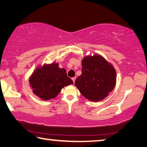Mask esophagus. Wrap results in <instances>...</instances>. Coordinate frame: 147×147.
I'll return each mask as SVG.
<instances>
[{"instance_id":"esophagus-1","label":"esophagus","mask_w":147,"mask_h":147,"mask_svg":"<svg viewBox=\"0 0 147 147\" xmlns=\"http://www.w3.org/2000/svg\"><path fill=\"white\" fill-rule=\"evenodd\" d=\"M76 77H73L72 78V80H73V82L74 83V82H75V80H76Z\"/></svg>"}]
</instances>
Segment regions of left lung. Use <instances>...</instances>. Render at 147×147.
Here are the masks:
<instances>
[{
	"label": "left lung",
	"instance_id": "1",
	"mask_svg": "<svg viewBox=\"0 0 147 147\" xmlns=\"http://www.w3.org/2000/svg\"><path fill=\"white\" fill-rule=\"evenodd\" d=\"M82 66V74L76 78L75 86L81 94L90 101L103 99L115 86V68L99 55L86 57Z\"/></svg>",
	"mask_w": 147,
	"mask_h": 147
}]
</instances>
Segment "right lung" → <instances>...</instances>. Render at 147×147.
<instances>
[{
    "mask_svg": "<svg viewBox=\"0 0 147 147\" xmlns=\"http://www.w3.org/2000/svg\"><path fill=\"white\" fill-rule=\"evenodd\" d=\"M29 83L32 92L43 100L55 98L65 86L73 84V82L67 75L65 69L57 63L38 67L31 76Z\"/></svg>",
    "mask_w": 147,
    "mask_h": 147,
    "instance_id": "right-lung-1",
    "label": "right lung"
}]
</instances>
